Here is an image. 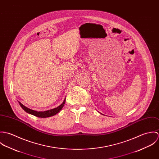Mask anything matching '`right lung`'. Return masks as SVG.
Listing matches in <instances>:
<instances>
[{"instance_id": "right-lung-1", "label": "right lung", "mask_w": 159, "mask_h": 159, "mask_svg": "<svg viewBox=\"0 0 159 159\" xmlns=\"http://www.w3.org/2000/svg\"><path fill=\"white\" fill-rule=\"evenodd\" d=\"M66 103V98L64 100V101L63 102V103L59 106L58 107L50 110H48V111H36L34 110H32L31 109H29L28 108H27L26 107H25L24 105H23V104L20 102H19L20 106L21 107V108H23V110L27 112V113L31 114L35 116L39 117H51L52 116L57 113H58L63 108L64 104Z\"/></svg>"}]
</instances>
